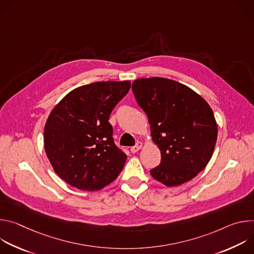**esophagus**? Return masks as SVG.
Returning a JSON list of instances; mask_svg holds the SVG:
<instances>
[{
  "instance_id": "1",
  "label": "esophagus",
  "mask_w": 254,
  "mask_h": 254,
  "mask_svg": "<svg viewBox=\"0 0 254 254\" xmlns=\"http://www.w3.org/2000/svg\"><path fill=\"white\" fill-rule=\"evenodd\" d=\"M141 147H142V142L137 141L135 146H133V147L130 148V152H131V153H136L137 151H139V150L141 149Z\"/></svg>"
}]
</instances>
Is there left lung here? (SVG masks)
Wrapping results in <instances>:
<instances>
[{"instance_id": "left-lung-1", "label": "left lung", "mask_w": 254, "mask_h": 254, "mask_svg": "<svg viewBox=\"0 0 254 254\" xmlns=\"http://www.w3.org/2000/svg\"><path fill=\"white\" fill-rule=\"evenodd\" d=\"M131 89L161 151V164L150 171L152 177L168 187L195 178L211 160L218 133L210 105L188 86L168 78H139Z\"/></svg>"}]
</instances>
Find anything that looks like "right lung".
Segmentation results:
<instances>
[{
    "label": "right lung",
    "instance_id": "right-lung-1",
    "mask_svg": "<svg viewBox=\"0 0 254 254\" xmlns=\"http://www.w3.org/2000/svg\"><path fill=\"white\" fill-rule=\"evenodd\" d=\"M129 81L94 82L66 94L50 113L44 127V148L55 171L80 190L97 191L123 171L127 155L114 141L108 122Z\"/></svg>",
    "mask_w": 254,
    "mask_h": 254
}]
</instances>
